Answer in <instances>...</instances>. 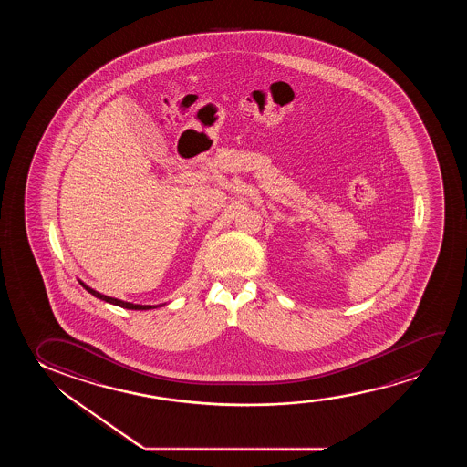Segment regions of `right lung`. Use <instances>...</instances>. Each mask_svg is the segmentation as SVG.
I'll use <instances>...</instances> for the list:
<instances>
[{
	"label": "right lung",
	"mask_w": 467,
	"mask_h": 467,
	"mask_svg": "<svg viewBox=\"0 0 467 467\" xmlns=\"http://www.w3.org/2000/svg\"><path fill=\"white\" fill-rule=\"evenodd\" d=\"M79 284L83 285L90 295H94L96 298L99 300L107 301L109 305H115V306L124 307V309H135V311H148V309H156V307L166 306V303H161V305H135V303H130V301L118 300V298H113V296H109V295L100 294V292H97L94 288L89 287L86 282L81 281V279H78Z\"/></svg>",
	"instance_id": "right-lung-1"
}]
</instances>
